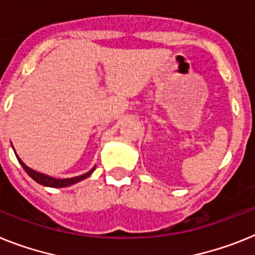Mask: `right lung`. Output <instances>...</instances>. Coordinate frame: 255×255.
I'll return each mask as SVG.
<instances>
[{
    "label": "right lung",
    "instance_id": "1",
    "mask_svg": "<svg viewBox=\"0 0 255 255\" xmlns=\"http://www.w3.org/2000/svg\"><path fill=\"white\" fill-rule=\"evenodd\" d=\"M16 158H18L19 163L22 164V167L24 168L25 172H27V174H28L29 176H31L32 179L36 181V183L41 184V185H45V187H51V188L70 187V185H72V184L79 183V181L87 179L88 176H91V174L93 172V171H95V168H96V167H93L91 171H89V172H87V174L80 175V176H76V177H71V179H54V177H50V176H48V175L36 172V171H33L32 168L27 167V166L23 163L22 160H20V158H19L18 155H16Z\"/></svg>",
    "mask_w": 255,
    "mask_h": 255
}]
</instances>
